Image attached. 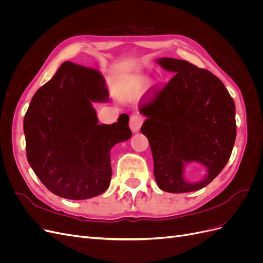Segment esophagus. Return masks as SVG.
<instances>
[{
    "label": "esophagus",
    "instance_id": "esophagus-1",
    "mask_svg": "<svg viewBox=\"0 0 263 263\" xmlns=\"http://www.w3.org/2000/svg\"><path fill=\"white\" fill-rule=\"evenodd\" d=\"M142 123H144V117H142L140 114H133L130 116V121H129V126H130V129L133 132H137Z\"/></svg>",
    "mask_w": 263,
    "mask_h": 263
}]
</instances>
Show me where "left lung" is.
<instances>
[{"instance_id":"left-lung-1","label":"left lung","mask_w":263,"mask_h":263,"mask_svg":"<svg viewBox=\"0 0 263 263\" xmlns=\"http://www.w3.org/2000/svg\"><path fill=\"white\" fill-rule=\"evenodd\" d=\"M158 62L176 74L141 101L139 110L147 119L140 130L153 153L158 186L170 193L193 192L210 184L229 160L236 139L235 103L211 71L180 59ZM193 161L205 165L208 176L190 183L182 170Z\"/></svg>"}]
</instances>
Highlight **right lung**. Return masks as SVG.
Returning a JSON list of instances; mask_svg holds the SVG:
<instances>
[{
  "label": "right lung",
  "instance_id": "right-lung-1",
  "mask_svg": "<svg viewBox=\"0 0 263 263\" xmlns=\"http://www.w3.org/2000/svg\"><path fill=\"white\" fill-rule=\"evenodd\" d=\"M107 98L97 69L66 61L31 99L24 118L27 160L53 194L86 200L109 186V151L132 132L127 114L112 125L98 124L92 102Z\"/></svg>",
  "mask_w": 263,
  "mask_h": 263
}]
</instances>
